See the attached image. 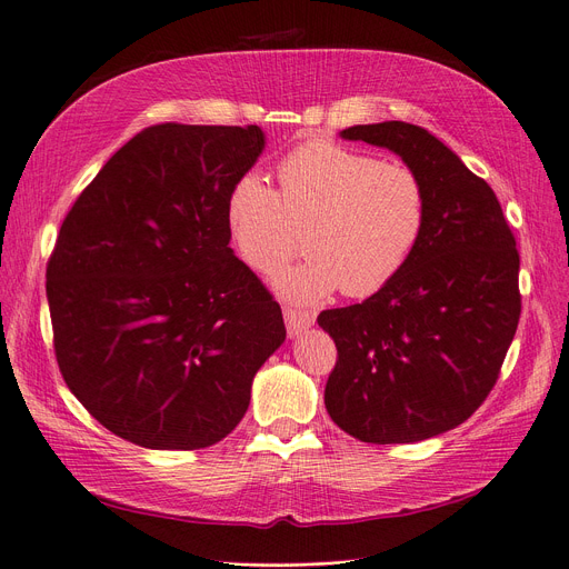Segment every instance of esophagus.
I'll use <instances>...</instances> for the list:
<instances>
[{"instance_id":"34e87169","label":"esophagus","mask_w":569,"mask_h":569,"mask_svg":"<svg viewBox=\"0 0 569 569\" xmlns=\"http://www.w3.org/2000/svg\"><path fill=\"white\" fill-rule=\"evenodd\" d=\"M283 318H286V328H288V335H300L302 330L311 328L313 323V313L305 311V309H292V307H286L283 309Z\"/></svg>"}]
</instances>
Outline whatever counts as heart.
I'll return each instance as SVG.
<instances>
[{
  "instance_id": "1",
  "label": "heart",
  "mask_w": 569,
  "mask_h": 569,
  "mask_svg": "<svg viewBox=\"0 0 569 569\" xmlns=\"http://www.w3.org/2000/svg\"><path fill=\"white\" fill-rule=\"evenodd\" d=\"M279 192L256 171L228 194L226 226L243 264L267 274L298 246L307 256L274 271L288 300L316 302L337 288L369 298L400 274L426 230L428 194L402 162L330 139L309 141L277 167Z\"/></svg>"
}]
</instances>
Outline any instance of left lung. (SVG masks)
Wrapping results in <instances>:
<instances>
[{
    "label": "left lung",
    "instance_id": "1",
    "mask_svg": "<svg viewBox=\"0 0 569 569\" xmlns=\"http://www.w3.org/2000/svg\"><path fill=\"white\" fill-rule=\"evenodd\" d=\"M341 137L398 153L426 186L428 220L386 288L320 311L337 346L326 407L360 441H421L465 423L496 386L521 318V258L496 192L428 130L386 120Z\"/></svg>",
    "mask_w": 569,
    "mask_h": 569
}]
</instances>
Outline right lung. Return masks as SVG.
Here are the masks:
<instances>
[{"label": "right lung", "mask_w": 569, "mask_h": 569, "mask_svg": "<svg viewBox=\"0 0 569 569\" xmlns=\"http://www.w3.org/2000/svg\"><path fill=\"white\" fill-rule=\"evenodd\" d=\"M262 146L258 126H151L62 220L46 267L58 367L92 418L143 449L228 437L286 339L279 302L226 226Z\"/></svg>", "instance_id": "obj_1"}]
</instances>
